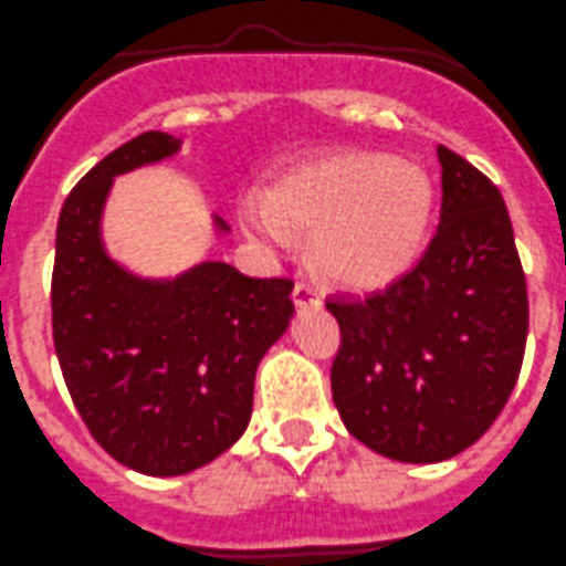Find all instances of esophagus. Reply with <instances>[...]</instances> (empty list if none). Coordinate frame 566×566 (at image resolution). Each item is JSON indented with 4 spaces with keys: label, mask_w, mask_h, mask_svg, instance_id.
Here are the masks:
<instances>
[{
    "label": "esophagus",
    "mask_w": 566,
    "mask_h": 566,
    "mask_svg": "<svg viewBox=\"0 0 566 566\" xmlns=\"http://www.w3.org/2000/svg\"><path fill=\"white\" fill-rule=\"evenodd\" d=\"M292 300H294V305H300V308H305V305H319L322 303L319 292H316L311 283H294Z\"/></svg>",
    "instance_id": "1"
}]
</instances>
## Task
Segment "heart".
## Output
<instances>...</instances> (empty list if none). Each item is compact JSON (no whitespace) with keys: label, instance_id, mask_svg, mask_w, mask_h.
Wrapping results in <instances>:
<instances>
[{"label":"heart","instance_id":"1","mask_svg":"<svg viewBox=\"0 0 566 566\" xmlns=\"http://www.w3.org/2000/svg\"><path fill=\"white\" fill-rule=\"evenodd\" d=\"M430 206L433 188L417 164L349 149L283 171L263 206L241 208V224L266 244L314 235V261L327 277L373 289L417 261Z\"/></svg>","mask_w":566,"mask_h":566}]
</instances>
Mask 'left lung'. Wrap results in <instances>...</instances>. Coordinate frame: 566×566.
<instances>
[{
    "label": "left lung",
    "instance_id": "obj_1",
    "mask_svg": "<svg viewBox=\"0 0 566 566\" xmlns=\"http://www.w3.org/2000/svg\"><path fill=\"white\" fill-rule=\"evenodd\" d=\"M439 228L417 263L367 297H327L342 327L333 402L369 450L433 464L475 444L514 391L528 286L503 193L439 147Z\"/></svg>",
    "mask_w": 566,
    "mask_h": 566
}]
</instances>
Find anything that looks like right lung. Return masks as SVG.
Wrapping results in <instances>:
<instances>
[{
  "label": "right lung",
  "mask_w": 566,
  "mask_h": 566,
  "mask_svg": "<svg viewBox=\"0 0 566 566\" xmlns=\"http://www.w3.org/2000/svg\"><path fill=\"white\" fill-rule=\"evenodd\" d=\"M177 149L180 138L149 130L102 158L63 202L52 269V338L85 428L118 464L160 478L239 441L258 364L294 314L289 277L206 261L144 280L107 255L99 222L113 177Z\"/></svg>",
  "instance_id": "obj_1"
}]
</instances>
